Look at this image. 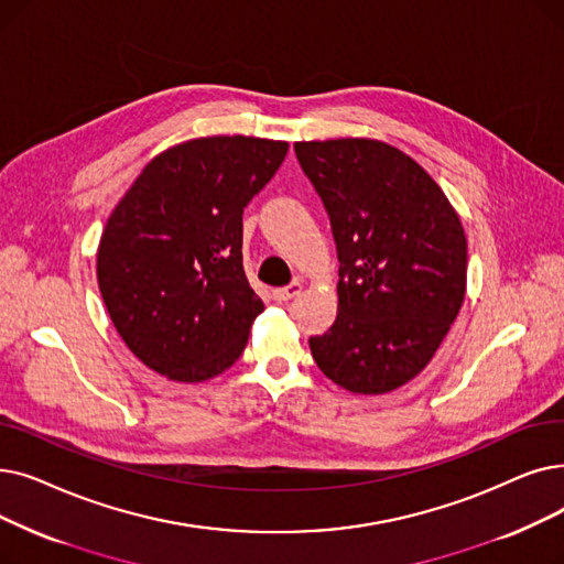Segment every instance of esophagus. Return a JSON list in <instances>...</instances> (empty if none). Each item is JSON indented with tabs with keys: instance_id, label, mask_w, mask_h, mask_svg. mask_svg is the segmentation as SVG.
Returning a JSON list of instances; mask_svg holds the SVG:
<instances>
[{
	"instance_id": "34e87169",
	"label": "esophagus",
	"mask_w": 564,
	"mask_h": 564,
	"mask_svg": "<svg viewBox=\"0 0 564 564\" xmlns=\"http://www.w3.org/2000/svg\"><path fill=\"white\" fill-rule=\"evenodd\" d=\"M302 281H292L290 285H285V288H276L272 295H274V300L276 302H290V300H295L300 292H302Z\"/></svg>"
}]
</instances>
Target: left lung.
I'll use <instances>...</instances> for the list:
<instances>
[{"label":"left lung","instance_id":"obj_1","mask_svg":"<svg viewBox=\"0 0 564 564\" xmlns=\"http://www.w3.org/2000/svg\"><path fill=\"white\" fill-rule=\"evenodd\" d=\"M338 251V315L308 346L352 394H387L424 371L465 300L468 241L426 170L371 138L295 142Z\"/></svg>","mask_w":564,"mask_h":564}]
</instances>
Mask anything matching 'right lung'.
I'll return each mask as SVG.
<instances>
[{
    "label": "right lung",
    "instance_id": "obj_1",
    "mask_svg": "<svg viewBox=\"0 0 564 564\" xmlns=\"http://www.w3.org/2000/svg\"><path fill=\"white\" fill-rule=\"evenodd\" d=\"M288 142L209 135L142 167L112 209L96 279L117 334L152 371L203 382L239 359L264 311L241 264V214Z\"/></svg>",
    "mask_w": 564,
    "mask_h": 564
}]
</instances>
